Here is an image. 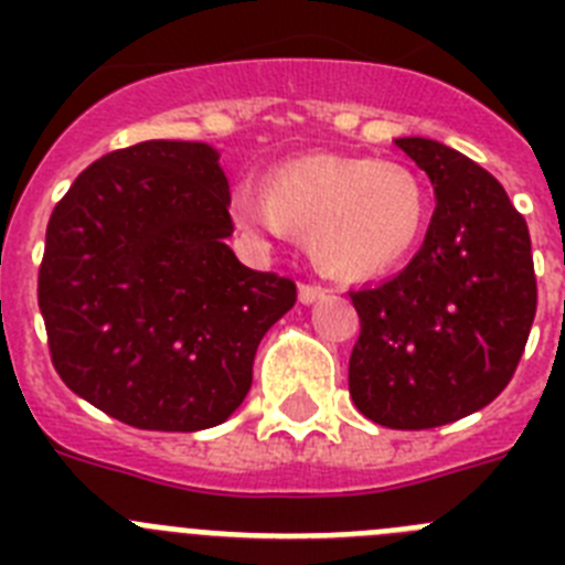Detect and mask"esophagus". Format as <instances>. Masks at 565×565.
Listing matches in <instances>:
<instances>
[{"label":"esophagus","mask_w":565,"mask_h":565,"mask_svg":"<svg viewBox=\"0 0 565 565\" xmlns=\"http://www.w3.org/2000/svg\"><path fill=\"white\" fill-rule=\"evenodd\" d=\"M326 294H328L326 286H317V282H302V286H299V302H302V306H311V302L322 299Z\"/></svg>","instance_id":"34e87169"}]
</instances>
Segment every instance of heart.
I'll use <instances>...</instances> for the list:
<instances>
[{
	"label": "heart",
	"mask_w": 565,
	"mask_h": 565,
	"mask_svg": "<svg viewBox=\"0 0 565 565\" xmlns=\"http://www.w3.org/2000/svg\"><path fill=\"white\" fill-rule=\"evenodd\" d=\"M239 228L279 237L306 228L319 266L337 277L371 279L416 252L430 192L416 169L364 154H302L279 163L266 192L239 183L228 198Z\"/></svg>",
	"instance_id": "obj_1"
}]
</instances>
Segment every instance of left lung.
I'll list each match as a JSON object with an SVG mask.
<instances>
[{"label":"left lung","mask_w":565,"mask_h":565,"mask_svg":"<svg viewBox=\"0 0 565 565\" xmlns=\"http://www.w3.org/2000/svg\"><path fill=\"white\" fill-rule=\"evenodd\" d=\"M427 172L436 212L416 257L351 291L362 331L348 387L362 416L430 430L481 411L512 382L537 311L532 239L501 183L430 138H398Z\"/></svg>","instance_id":"8db88e82"}]
</instances>
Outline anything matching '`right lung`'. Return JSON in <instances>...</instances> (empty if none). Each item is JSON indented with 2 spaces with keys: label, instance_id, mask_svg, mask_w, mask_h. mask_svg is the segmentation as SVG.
Returning a JSON list of instances; mask_svg holds the SVG:
<instances>
[{
  "label": "right lung",
  "instance_id": "add662e5",
  "mask_svg": "<svg viewBox=\"0 0 565 565\" xmlns=\"http://www.w3.org/2000/svg\"><path fill=\"white\" fill-rule=\"evenodd\" d=\"M217 158L198 141L115 149L50 214L39 308L53 367L138 430L226 422L252 387L259 339L297 302L294 279L252 271L226 246Z\"/></svg>",
  "mask_w": 565,
  "mask_h": 565
}]
</instances>
